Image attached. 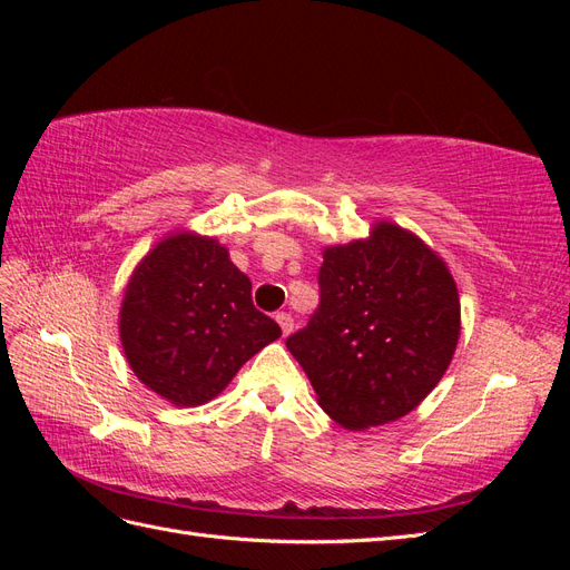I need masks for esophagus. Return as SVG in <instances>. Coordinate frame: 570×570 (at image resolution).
I'll return each instance as SVG.
<instances>
[{
  "label": "esophagus",
  "mask_w": 570,
  "mask_h": 570,
  "mask_svg": "<svg viewBox=\"0 0 570 570\" xmlns=\"http://www.w3.org/2000/svg\"><path fill=\"white\" fill-rule=\"evenodd\" d=\"M275 321H278V325L283 327V335H289L292 327H295V321H292V316L287 312L275 314Z\"/></svg>",
  "instance_id": "obj_1"
}]
</instances>
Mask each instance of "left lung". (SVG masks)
<instances>
[{
	"label": "left lung",
	"instance_id": "8db88e82",
	"mask_svg": "<svg viewBox=\"0 0 570 570\" xmlns=\"http://www.w3.org/2000/svg\"><path fill=\"white\" fill-rule=\"evenodd\" d=\"M321 304L285 340L321 409L347 430L406 416L454 356L461 306L442 258L381 220L368 239L325 247Z\"/></svg>",
	"mask_w": 570,
	"mask_h": 570
}]
</instances>
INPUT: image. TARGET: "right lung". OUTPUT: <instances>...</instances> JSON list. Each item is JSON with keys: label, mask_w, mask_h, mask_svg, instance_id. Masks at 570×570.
<instances>
[{"label": "right lung", "mask_w": 570, "mask_h": 570, "mask_svg": "<svg viewBox=\"0 0 570 570\" xmlns=\"http://www.w3.org/2000/svg\"><path fill=\"white\" fill-rule=\"evenodd\" d=\"M120 344L132 373L176 406L226 390L281 325L256 312L252 283L216 239L178 230L130 275L120 304Z\"/></svg>", "instance_id": "1"}]
</instances>
